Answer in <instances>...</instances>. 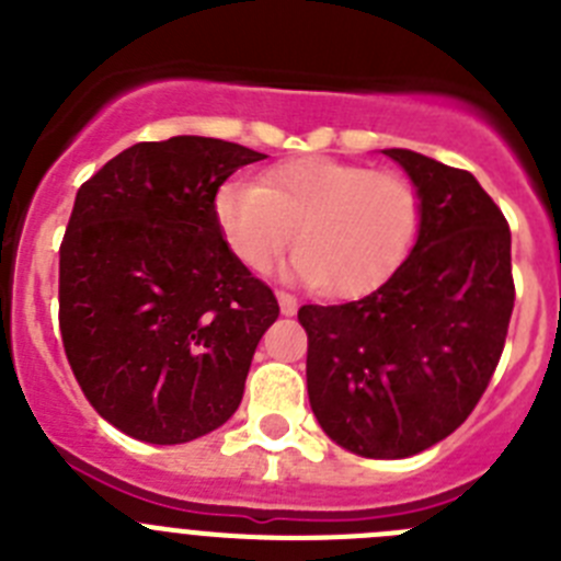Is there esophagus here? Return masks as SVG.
<instances>
[{
	"instance_id": "34e87169",
	"label": "esophagus",
	"mask_w": 561,
	"mask_h": 561,
	"mask_svg": "<svg viewBox=\"0 0 561 561\" xmlns=\"http://www.w3.org/2000/svg\"><path fill=\"white\" fill-rule=\"evenodd\" d=\"M275 295H277V304H280V311H284V314H295L297 311L295 295H289V291H284V289H277Z\"/></svg>"
}]
</instances>
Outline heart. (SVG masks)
<instances>
[{"mask_svg": "<svg viewBox=\"0 0 561 561\" xmlns=\"http://www.w3.org/2000/svg\"><path fill=\"white\" fill-rule=\"evenodd\" d=\"M227 244L250 270H266L295 241L289 275L331 295L374 291L413 252L424 199L404 173L334 157H300L236 180L216 199Z\"/></svg>", "mask_w": 561, "mask_h": 561, "instance_id": "obj_1", "label": "heart"}]
</instances>
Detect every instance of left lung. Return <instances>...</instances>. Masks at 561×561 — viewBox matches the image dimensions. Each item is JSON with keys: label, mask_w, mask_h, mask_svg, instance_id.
<instances>
[{"label": "left lung", "mask_w": 561, "mask_h": 561, "mask_svg": "<svg viewBox=\"0 0 561 561\" xmlns=\"http://www.w3.org/2000/svg\"><path fill=\"white\" fill-rule=\"evenodd\" d=\"M424 199L413 252L370 295L300 306L320 427L362 458H410L469 419L514 309L512 230L469 171L388 148Z\"/></svg>", "instance_id": "left-lung-1"}]
</instances>
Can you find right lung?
<instances>
[{
    "mask_svg": "<svg viewBox=\"0 0 561 561\" xmlns=\"http://www.w3.org/2000/svg\"><path fill=\"white\" fill-rule=\"evenodd\" d=\"M264 153L213 137L137 142L78 187L58 261L69 368L148 444L221 427L280 309L221 238L216 193Z\"/></svg>",
    "mask_w": 561,
    "mask_h": 561,
    "instance_id": "obj_1",
    "label": "right lung"
}]
</instances>
